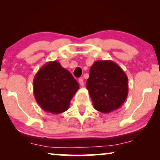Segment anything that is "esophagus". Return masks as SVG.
Returning <instances> with one entry per match:
<instances>
[{
  "label": "esophagus",
  "instance_id": "esophagus-1",
  "mask_svg": "<svg viewBox=\"0 0 160 160\" xmlns=\"http://www.w3.org/2000/svg\"><path fill=\"white\" fill-rule=\"evenodd\" d=\"M79 83H80V85L81 86H83V85H84L83 79H82V78H80V79H79Z\"/></svg>",
  "mask_w": 160,
  "mask_h": 160
}]
</instances>
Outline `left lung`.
<instances>
[{"label": "left lung", "mask_w": 160, "mask_h": 160, "mask_svg": "<svg viewBox=\"0 0 160 160\" xmlns=\"http://www.w3.org/2000/svg\"><path fill=\"white\" fill-rule=\"evenodd\" d=\"M93 106L104 113L119 109L128 95V78L121 68L111 60L95 61L86 81Z\"/></svg>", "instance_id": "8db88e82"}]
</instances>
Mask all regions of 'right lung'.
I'll return each instance as SVG.
<instances>
[{"label": "right lung", "mask_w": 160, "mask_h": 160, "mask_svg": "<svg viewBox=\"0 0 160 160\" xmlns=\"http://www.w3.org/2000/svg\"><path fill=\"white\" fill-rule=\"evenodd\" d=\"M33 86L34 98L40 107L53 114L67 111L80 88L72 74L58 61L46 63L34 76Z\"/></svg>", "instance_id": "obj_1"}]
</instances>
